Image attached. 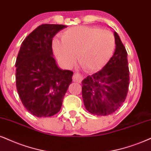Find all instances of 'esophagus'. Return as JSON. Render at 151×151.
<instances>
[{
	"mask_svg": "<svg viewBox=\"0 0 151 151\" xmlns=\"http://www.w3.org/2000/svg\"><path fill=\"white\" fill-rule=\"evenodd\" d=\"M72 79H73V81L74 82H77V83H81L82 80H83V77H82V76L80 74L75 73V74H74Z\"/></svg>",
	"mask_w": 151,
	"mask_h": 151,
	"instance_id": "obj_1",
	"label": "esophagus"
}]
</instances>
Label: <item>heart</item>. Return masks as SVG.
<instances>
[{"instance_id":"b5f03b06","label":"heart","mask_w":151,"mask_h":151,"mask_svg":"<svg viewBox=\"0 0 151 151\" xmlns=\"http://www.w3.org/2000/svg\"><path fill=\"white\" fill-rule=\"evenodd\" d=\"M114 48L115 37L111 32L91 26L70 28L63 33L61 40L53 42L55 55L63 65H71L77 56L79 63L90 72L102 68Z\"/></svg>"}]
</instances>
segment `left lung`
Listing matches in <instances>:
<instances>
[{"label": "left lung", "instance_id": "left-lung-1", "mask_svg": "<svg viewBox=\"0 0 151 151\" xmlns=\"http://www.w3.org/2000/svg\"><path fill=\"white\" fill-rule=\"evenodd\" d=\"M116 49L113 56L100 71L82 81V98L88 111L107 116L116 111L126 98L129 86L127 53L114 31Z\"/></svg>", "mask_w": 151, "mask_h": 151}]
</instances>
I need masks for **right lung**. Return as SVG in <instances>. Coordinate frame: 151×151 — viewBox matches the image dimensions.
<instances>
[{"label": "right lung", "instance_id": "obj_1", "mask_svg": "<svg viewBox=\"0 0 151 151\" xmlns=\"http://www.w3.org/2000/svg\"><path fill=\"white\" fill-rule=\"evenodd\" d=\"M66 27L40 25L23 41L17 56V92L25 108L37 117L58 113L72 82L73 72L58 68L52 51L53 37Z\"/></svg>", "mask_w": 151, "mask_h": 151}]
</instances>
